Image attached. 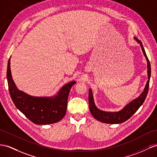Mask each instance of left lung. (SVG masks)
Listing matches in <instances>:
<instances>
[{
	"mask_svg": "<svg viewBox=\"0 0 157 157\" xmlns=\"http://www.w3.org/2000/svg\"><path fill=\"white\" fill-rule=\"evenodd\" d=\"M134 40L137 42L141 47V50L144 57L146 58L147 62V75L148 80L144 87L143 91L140 94L138 98L132 99L129 103H128L123 109L118 111H106L99 109L95 103L94 99L93 92L91 88L89 89V106L90 110L93 117L100 122L108 124H119L122 123L129 119L131 116L135 113V112L139 109V108L143 105L144 100L148 94V87H149V81L151 78V64L145 53V51L143 48L141 41L136 37H134Z\"/></svg>",
	"mask_w": 157,
	"mask_h": 157,
	"instance_id": "obj_1",
	"label": "left lung"
}]
</instances>
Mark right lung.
I'll return each mask as SVG.
<instances>
[{"label":"right lung","instance_id":"add662e5","mask_svg":"<svg viewBox=\"0 0 157 157\" xmlns=\"http://www.w3.org/2000/svg\"><path fill=\"white\" fill-rule=\"evenodd\" d=\"M10 58L8 62L6 77L10 97L17 109L36 124H52L62 120L66 113L70 90L76 83L75 80L66 83L53 95H30L18 90L16 86L11 74Z\"/></svg>","mask_w":157,"mask_h":157}]
</instances>
